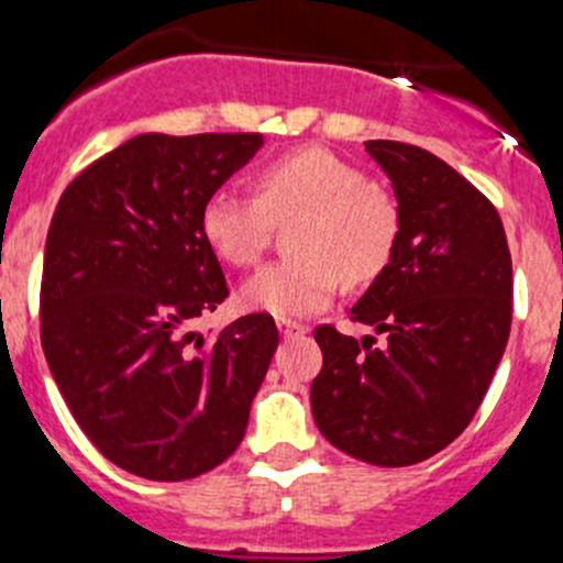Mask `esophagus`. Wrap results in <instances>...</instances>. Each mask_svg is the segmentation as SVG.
Instances as JSON below:
<instances>
[{
    "instance_id": "obj_1",
    "label": "esophagus",
    "mask_w": 563,
    "mask_h": 563,
    "mask_svg": "<svg viewBox=\"0 0 563 563\" xmlns=\"http://www.w3.org/2000/svg\"><path fill=\"white\" fill-rule=\"evenodd\" d=\"M277 330H280L283 338H297V335H305V332H308V327L299 324V321H291V319H280L277 321Z\"/></svg>"
}]
</instances>
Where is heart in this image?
<instances>
[{"label":"heart","mask_w":563,"mask_h":563,"mask_svg":"<svg viewBox=\"0 0 563 563\" xmlns=\"http://www.w3.org/2000/svg\"><path fill=\"white\" fill-rule=\"evenodd\" d=\"M294 220L297 255L264 266L242 288L247 308L277 319L327 308L341 277L352 286L379 277L398 242L396 200L327 148L277 156L255 173V198L217 189L200 211L206 242L233 266L255 264L269 244L272 222Z\"/></svg>","instance_id":"b5f03b06"}]
</instances>
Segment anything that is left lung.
<instances>
[{
	"label": "left lung",
	"instance_id": "left-lung-1",
	"mask_svg": "<svg viewBox=\"0 0 563 563\" xmlns=\"http://www.w3.org/2000/svg\"><path fill=\"white\" fill-rule=\"evenodd\" d=\"M390 178L398 242L352 316L385 343L319 327L316 427L343 454L407 467L454 443L476 415L511 330V255L495 206L434 154L365 143Z\"/></svg>",
	"mask_w": 563,
	"mask_h": 563
}]
</instances>
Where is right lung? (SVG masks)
Segmentation results:
<instances>
[{"label": "right lung", "mask_w": 563, "mask_h": 563, "mask_svg": "<svg viewBox=\"0 0 563 563\" xmlns=\"http://www.w3.org/2000/svg\"><path fill=\"white\" fill-rule=\"evenodd\" d=\"M261 134H136L59 198L46 236L41 341L90 443L123 471L184 482L247 432L277 341L272 316L192 332L228 283L200 228L206 198Z\"/></svg>", "instance_id": "1"}]
</instances>
